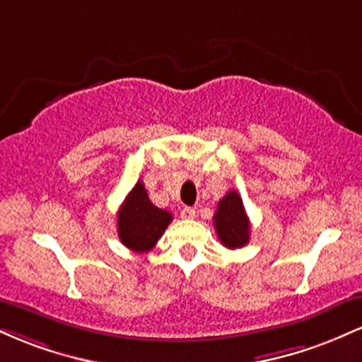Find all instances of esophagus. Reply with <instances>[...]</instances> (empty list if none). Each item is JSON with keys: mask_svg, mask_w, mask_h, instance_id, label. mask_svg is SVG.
Segmentation results:
<instances>
[{"mask_svg": "<svg viewBox=\"0 0 362 362\" xmlns=\"http://www.w3.org/2000/svg\"><path fill=\"white\" fill-rule=\"evenodd\" d=\"M180 216H182V219H194L195 211L192 209V207H184V209L180 211Z\"/></svg>", "mask_w": 362, "mask_h": 362, "instance_id": "obj_1", "label": "esophagus"}]
</instances>
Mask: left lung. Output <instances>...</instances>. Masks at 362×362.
Segmentation results:
<instances>
[{
	"label": "left lung",
	"mask_w": 362,
	"mask_h": 362,
	"mask_svg": "<svg viewBox=\"0 0 362 362\" xmlns=\"http://www.w3.org/2000/svg\"><path fill=\"white\" fill-rule=\"evenodd\" d=\"M214 228L219 242L226 248H242L250 240V221L245 213L243 201L236 190H230L221 201L214 214Z\"/></svg>",
	"instance_id": "obj_1"
}]
</instances>
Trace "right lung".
Returning a JSON list of instances; mask_svg holds the SVG:
<instances>
[{"instance_id": "1", "label": "right lung", "mask_w": 362, "mask_h": 362, "mask_svg": "<svg viewBox=\"0 0 362 362\" xmlns=\"http://www.w3.org/2000/svg\"><path fill=\"white\" fill-rule=\"evenodd\" d=\"M170 221L172 214L149 201L144 184L139 180L119 209V238L132 252H149L165 233Z\"/></svg>"}]
</instances>
